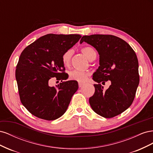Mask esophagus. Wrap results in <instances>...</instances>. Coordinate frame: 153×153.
I'll return each instance as SVG.
<instances>
[{
    "mask_svg": "<svg viewBox=\"0 0 153 153\" xmlns=\"http://www.w3.org/2000/svg\"><path fill=\"white\" fill-rule=\"evenodd\" d=\"M83 85H84V84H82V83H78V86H79V87H82Z\"/></svg>",
    "mask_w": 153,
    "mask_h": 153,
    "instance_id": "obj_1",
    "label": "esophagus"
}]
</instances>
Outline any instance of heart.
<instances>
[{"instance_id":"b5f03b06","label":"heart","mask_w":153,"mask_h":153,"mask_svg":"<svg viewBox=\"0 0 153 153\" xmlns=\"http://www.w3.org/2000/svg\"><path fill=\"white\" fill-rule=\"evenodd\" d=\"M81 50L82 53L85 55V57L89 59V61H91L95 56H96V53L95 52V50L92 47H83ZM72 55L73 50L71 49L67 50L62 53L61 59L62 62L64 66L68 67L69 66ZM88 76H89V73L87 72L80 71L78 70V69H73V70L69 73V79H71L72 80H76L79 82H85L87 80Z\"/></svg>"}]
</instances>
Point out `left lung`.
<instances>
[{"label":"left lung","instance_id":"1","mask_svg":"<svg viewBox=\"0 0 153 153\" xmlns=\"http://www.w3.org/2000/svg\"><path fill=\"white\" fill-rule=\"evenodd\" d=\"M94 47L100 55V66L93 75L95 92L89 98L94 112L112 118L128 109L135 98L139 84L138 62L135 51L123 39L113 35L84 36L80 43ZM110 80L105 90L100 84Z\"/></svg>","mask_w":153,"mask_h":153}]
</instances>
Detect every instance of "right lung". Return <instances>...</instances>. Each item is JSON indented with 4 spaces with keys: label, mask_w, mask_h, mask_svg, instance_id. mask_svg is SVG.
Listing matches in <instances>:
<instances>
[{
    "label": "right lung",
    "mask_w": 153,
    "mask_h": 153,
    "mask_svg": "<svg viewBox=\"0 0 153 153\" xmlns=\"http://www.w3.org/2000/svg\"><path fill=\"white\" fill-rule=\"evenodd\" d=\"M81 37L48 34L22 51L16 68V80L22 105L34 116L52 121L66 112L78 85L75 80L62 82L68 76L61 57ZM53 77L62 83L50 87Z\"/></svg>",
    "instance_id": "add662e5"
}]
</instances>
